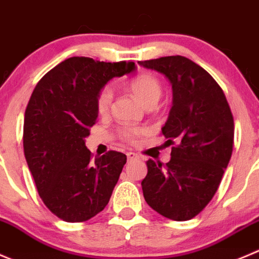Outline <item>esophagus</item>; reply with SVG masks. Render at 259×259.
Returning a JSON list of instances; mask_svg holds the SVG:
<instances>
[{
  "label": "esophagus",
  "instance_id": "obj_1",
  "mask_svg": "<svg viewBox=\"0 0 259 259\" xmlns=\"http://www.w3.org/2000/svg\"><path fill=\"white\" fill-rule=\"evenodd\" d=\"M126 157H127V160H133V159H138V158H139V155L134 152H127Z\"/></svg>",
  "mask_w": 259,
  "mask_h": 259
}]
</instances>
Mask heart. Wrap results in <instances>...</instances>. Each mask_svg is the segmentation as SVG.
I'll return each mask as SVG.
<instances>
[{
  "label": "heart",
  "instance_id": "b5f03b06",
  "mask_svg": "<svg viewBox=\"0 0 259 259\" xmlns=\"http://www.w3.org/2000/svg\"><path fill=\"white\" fill-rule=\"evenodd\" d=\"M129 89L135 97L148 107L154 106L162 95V82L152 73H140L130 79ZM112 101V92L110 87L105 86L100 90L95 97V106L100 115L109 112ZM120 139L127 143L138 142L140 137L147 134V129L138 126H121L117 130Z\"/></svg>",
  "mask_w": 259,
  "mask_h": 259
}]
</instances>
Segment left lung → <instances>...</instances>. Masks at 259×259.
I'll list each match as a JSON object with an SVG mask.
<instances>
[{
    "instance_id": "left-lung-1",
    "label": "left lung",
    "mask_w": 259,
    "mask_h": 259,
    "mask_svg": "<svg viewBox=\"0 0 259 259\" xmlns=\"http://www.w3.org/2000/svg\"><path fill=\"white\" fill-rule=\"evenodd\" d=\"M139 64L164 74L173 90L162 127L173 145L170 160H148L143 195L158 214L186 222L205 209L222 182L234 144L232 110L218 82L188 58L170 55Z\"/></svg>"
}]
</instances>
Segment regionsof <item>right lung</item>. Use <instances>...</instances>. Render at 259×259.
I'll list each match as a JSON object with an SVG mask.
<instances>
[{
	"label": "right lung",
	"instance_id": "obj_1",
	"mask_svg": "<svg viewBox=\"0 0 259 259\" xmlns=\"http://www.w3.org/2000/svg\"><path fill=\"white\" fill-rule=\"evenodd\" d=\"M134 62L106 63L72 57L36 83L24 119V153L40 199L59 219L87 222L105 209L126 163L109 150L92 158L84 138L96 124V94Z\"/></svg>",
	"mask_w": 259,
	"mask_h": 259
}]
</instances>
